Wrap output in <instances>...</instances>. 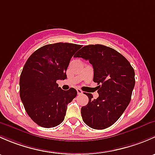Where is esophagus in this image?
<instances>
[{"mask_svg": "<svg viewBox=\"0 0 155 155\" xmlns=\"http://www.w3.org/2000/svg\"><path fill=\"white\" fill-rule=\"evenodd\" d=\"M76 91H77L78 95H80V94H82V91L81 90V89L77 88V89H76Z\"/></svg>", "mask_w": 155, "mask_h": 155, "instance_id": "34e87169", "label": "esophagus"}]
</instances>
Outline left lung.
<instances>
[{
  "label": "left lung",
  "mask_w": 155,
  "mask_h": 155,
  "mask_svg": "<svg viewBox=\"0 0 155 155\" xmlns=\"http://www.w3.org/2000/svg\"><path fill=\"white\" fill-rule=\"evenodd\" d=\"M75 58L88 60L94 68V82L97 84L99 97L82 107L83 121L90 127L103 130L118 121L129 105L135 85V72L130 62L118 51L104 45H88L81 48Z\"/></svg>",
  "instance_id": "obj_1"
}]
</instances>
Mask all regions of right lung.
<instances>
[{"instance_id":"right-lung-1","label":"right lung","mask_w":155,"mask_h":155,"mask_svg":"<svg viewBox=\"0 0 155 155\" xmlns=\"http://www.w3.org/2000/svg\"><path fill=\"white\" fill-rule=\"evenodd\" d=\"M81 45L57 43L43 46L28 58L19 79L25 109L39 126L54 127L64 119L67 108L77 95L73 87L62 90L57 80L67 79L71 58Z\"/></svg>"}]
</instances>
